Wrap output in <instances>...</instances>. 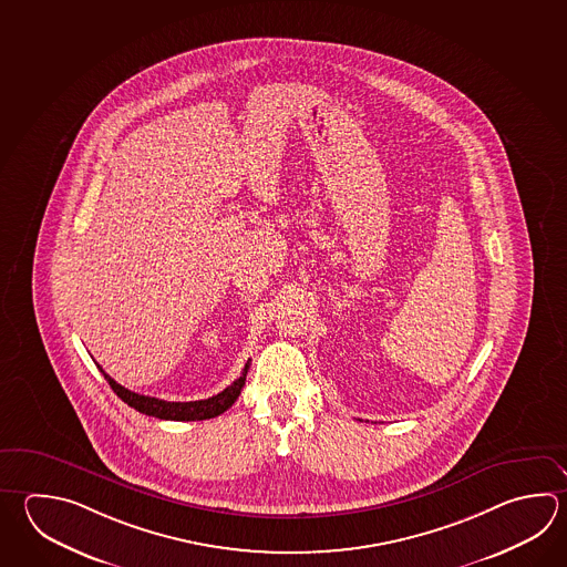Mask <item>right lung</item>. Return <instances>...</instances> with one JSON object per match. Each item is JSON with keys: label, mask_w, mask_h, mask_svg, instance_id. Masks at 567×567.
<instances>
[{"label": "right lung", "mask_w": 567, "mask_h": 567, "mask_svg": "<svg viewBox=\"0 0 567 567\" xmlns=\"http://www.w3.org/2000/svg\"><path fill=\"white\" fill-rule=\"evenodd\" d=\"M246 363L243 369V374L236 379L233 385L226 386L223 393L218 395L208 396L203 401H188V403H174V401H164V399H156V396L138 395L134 391H128L126 386L118 385L110 374L97 364L100 373L104 374L112 391L130 406H134L140 413L150 415V417L166 419V421H203V419L218 417L220 413H225L228 406L235 405L236 399L240 395L243 386H245L246 373H248Z\"/></svg>", "instance_id": "1"}]
</instances>
